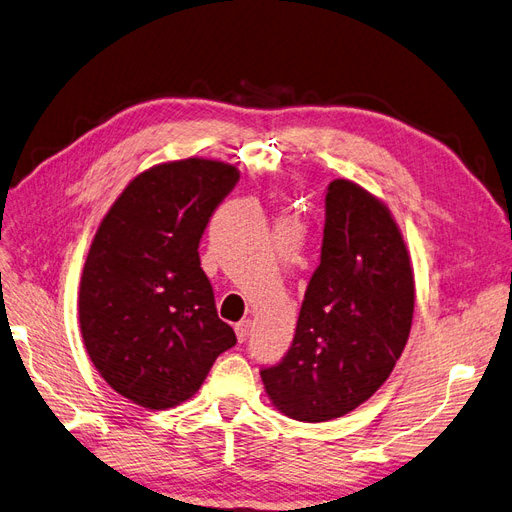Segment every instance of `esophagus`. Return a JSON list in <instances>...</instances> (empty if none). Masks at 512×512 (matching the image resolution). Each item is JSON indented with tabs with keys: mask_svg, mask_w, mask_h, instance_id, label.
I'll list each match as a JSON object with an SVG mask.
<instances>
[{
	"mask_svg": "<svg viewBox=\"0 0 512 512\" xmlns=\"http://www.w3.org/2000/svg\"><path fill=\"white\" fill-rule=\"evenodd\" d=\"M251 327H253V323H251V319H244V321H240V323H236V338H238V342H244L246 338H249V334H251Z\"/></svg>",
	"mask_w": 512,
	"mask_h": 512,
	"instance_id": "esophagus-1",
	"label": "esophagus"
}]
</instances>
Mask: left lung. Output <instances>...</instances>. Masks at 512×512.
Returning a JSON list of instances; mask_svg holds the SVG:
<instances>
[{"label":"left lung","mask_w":512,"mask_h":512,"mask_svg":"<svg viewBox=\"0 0 512 512\" xmlns=\"http://www.w3.org/2000/svg\"><path fill=\"white\" fill-rule=\"evenodd\" d=\"M412 312L415 272L391 210L353 180H332L321 263L293 344L278 366L261 370L270 402L304 423L349 415L389 378Z\"/></svg>","instance_id":"obj_1"}]
</instances>
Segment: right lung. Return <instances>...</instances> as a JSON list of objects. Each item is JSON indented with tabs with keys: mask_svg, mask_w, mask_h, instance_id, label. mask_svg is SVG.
<instances>
[{
	"mask_svg": "<svg viewBox=\"0 0 512 512\" xmlns=\"http://www.w3.org/2000/svg\"><path fill=\"white\" fill-rule=\"evenodd\" d=\"M238 178L217 159L157 163L129 180L97 227L80 276V334L104 381L142 408L193 398L236 344L197 246Z\"/></svg>",
	"mask_w": 512,
	"mask_h": 512,
	"instance_id": "1",
	"label": "right lung"
}]
</instances>
